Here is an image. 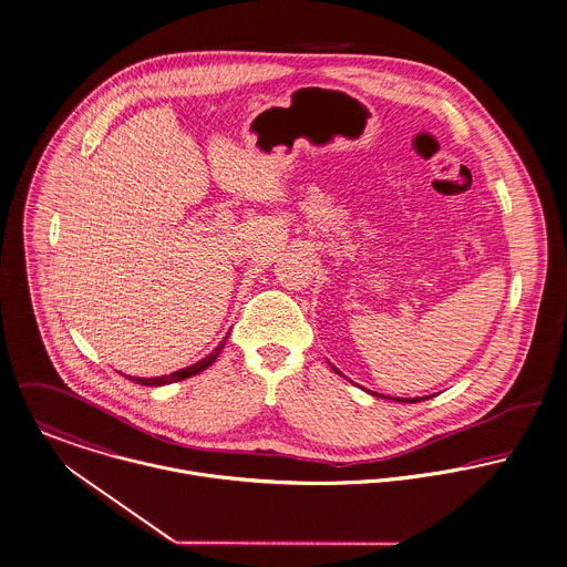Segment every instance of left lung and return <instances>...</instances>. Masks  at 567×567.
Here are the masks:
<instances>
[{
    "mask_svg": "<svg viewBox=\"0 0 567 567\" xmlns=\"http://www.w3.org/2000/svg\"><path fill=\"white\" fill-rule=\"evenodd\" d=\"M330 368H332V370H334L337 374H341V372H339V370H337V368H334L332 363H330ZM370 393H372L374 398H382V400L386 398V395H382V393H377V391H370ZM424 398H431V395H424ZM424 398H422V395H420V398H391V395H389V400H395V402H420V400H424Z\"/></svg>",
    "mask_w": 567,
    "mask_h": 567,
    "instance_id": "obj_1",
    "label": "left lung"
}]
</instances>
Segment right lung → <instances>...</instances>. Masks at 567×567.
<instances>
[{"instance_id": "obj_1", "label": "right lung", "mask_w": 567, "mask_h": 567, "mask_svg": "<svg viewBox=\"0 0 567 567\" xmlns=\"http://www.w3.org/2000/svg\"><path fill=\"white\" fill-rule=\"evenodd\" d=\"M230 334V332H228ZM228 334L221 339V343L210 352V354H206L202 361H197V363H193L189 368H185V370H178V372H174V374H169V377H156V378H136L130 377L132 382H138V384H147V386H163V384H169V382H178V380H185V378L195 377V374H199V372H204V370H208L215 361H217V357H219V352L224 350V346H226V339H228Z\"/></svg>"}]
</instances>
